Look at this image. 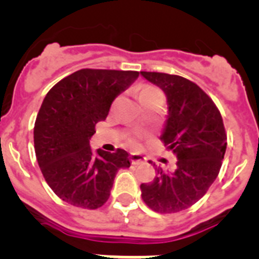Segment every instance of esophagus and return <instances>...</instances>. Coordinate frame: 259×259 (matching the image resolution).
<instances>
[{
  "label": "esophagus",
  "instance_id": "34e87169",
  "mask_svg": "<svg viewBox=\"0 0 259 259\" xmlns=\"http://www.w3.org/2000/svg\"><path fill=\"white\" fill-rule=\"evenodd\" d=\"M144 161H146V157H143V156L139 155V153H132V155H130V162H132L133 165H139Z\"/></svg>",
  "mask_w": 259,
  "mask_h": 259
}]
</instances>
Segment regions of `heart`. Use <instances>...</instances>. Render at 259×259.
<instances>
[{"label": "heart", "mask_w": 259, "mask_h": 259, "mask_svg": "<svg viewBox=\"0 0 259 259\" xmlns=\"http://www.w3.org/2000/svg\"><path fill=\"white\" fill-rule=\"evenodd\" d=\"M160 98H162V93L157 88H155V86H142L138 92V99L142 104L147 103V102L155 101V99H160ZM127 144L132 147H137L138 146V139L132 137V138L127 139Z\"/></svg>", "instance_id": "b5f03b06"}]
</instances>
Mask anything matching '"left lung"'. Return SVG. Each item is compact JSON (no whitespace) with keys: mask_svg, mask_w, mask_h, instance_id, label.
Instances as JSON below:
<instances>
[{"mask_svg":"<svg viewBox=\"0 0 259 259\" xmlns=\"http://www.w3.org/2000/svg\"><path fill=\"white\" fill-rule=\"evenodd\" d=\"M141 74L166 95L161 141L177 157L174 171L158 166L157 177L142 183V199L157 213H177L199 201L218 177L227 146L225 125L211 98L195 82L160 72Z\"/></svg>","mask_w":259,"mask_h":259,"instance_id":"1","label":"left lung"}]
</instances>
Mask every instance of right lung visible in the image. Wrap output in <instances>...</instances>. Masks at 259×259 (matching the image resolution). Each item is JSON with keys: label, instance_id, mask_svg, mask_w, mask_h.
<instances>
[{"label": "right lung", "instance_id": "1", "mask_svg": "<svg viewBox=\"0 0 259 259\" xmlns=\"http://www.w3.org/2000/svg\"><path fill=\"white\" fill-rule=\"evenodd\" d=\"M138 76L137 71L83 68L46 94L34 122V151L44 178L63 201L83 209L101 208L116 173L130 166L126 151L93 153L89 139L97 122L106 120L115 98Z\"/></svg>", "mask_w": 259, "mask_h": 259}]
</instances>
